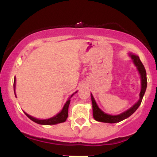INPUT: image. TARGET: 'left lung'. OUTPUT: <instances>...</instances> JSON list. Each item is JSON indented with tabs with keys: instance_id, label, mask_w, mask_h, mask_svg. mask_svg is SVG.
<instances>
[{
	"instance_id": "left-lung-1",
	"label": "left lung",
	"mask_w": 157,
	"mask_h": 157,
	"mask_svg": "<svg viewBox=\"0 0 157 157\" xmlns=\"http://www.w3.org/2000/svg\"><path fill=\"white\" fill-rule=\"evenodd\" d=\"M130 57L132 59L133 62L135 66L137 68V70L140 75L141 77V91L140 93V99L137 102L134 104L132 107L130 108L128 110L125 111V112L120 113L118 115H110L108 113H104L98 105H97L96 102H95L94 98L93 95L91 94V102H92V108H93V116L95 120L98 122H108V123H116L119 122L122 120H125V119L129 117L131 114H133L136 109H138L139 106L141 104L142 98H143L144 94H145V91H146L147 88V77H146V71H145V68L144 67L143 64L142 63L141 60H140V57L137 55H133V54H129Z\"/></svg>"
}]
</instances>
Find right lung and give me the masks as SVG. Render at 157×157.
<instances>
[{"instance_id": "1", "label": "right lung", "mask_w": 157, "mask_h": 157, "mask_svg": "<svg viewBox=\"0 0 157 157\" xmlns=\"http://www.w3.org/2000/svg\"><path fill=\"white\" fill-rule=\"evenodd\" d=\"M14 91H15V80H14ZM75 93H77V91ZM74 95V94L71 95L69 98L68 99V100L66 101V104H65L63 108L62 111H60V113H57V115H55V117H51L49 119H46V120H39V119L35 118L33 117L30 116V115L27 114L26 113H25V114L28 117L30 120H32L33 122H36V123L40 124V125H55V124L57 123H60V122H63L66 120L67 119L68 114V106H69L70 104V101H71V98ZM16 96V94H15Z\"/></svg>"}]
</instances>
